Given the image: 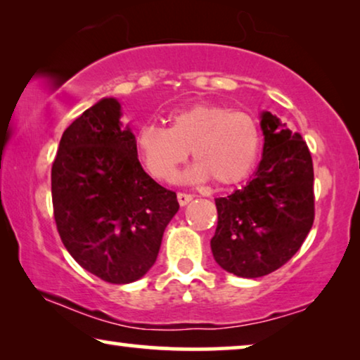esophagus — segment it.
I'll return each instance as SVG.
<instances>
[{
    "instance_id": "obj_1",
    "label": "esophagus",
    "mask_w": 360,
    "mask_h": 360,
    "mask_svg": "<svg viewBox=\"0 0 360 360\" xmlns=\"http://www.w3.org/2000/svg\"><path fill=\"white\" fill-rule=\"evenodd\" d=\"M176 200H179V203L181 206H185V205H188L191 200H193V195L184 193V191H180V193H176Z\"/></svg>"
}]
</instances>
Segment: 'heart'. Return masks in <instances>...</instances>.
<instances>
[{
	"label": "heart",
	"instance_id": "b5f03b06",
	"mask_svg": "<svg viewBox=\"0 0 360 360\" xmlns=\"http://www.w3.org/2000/svg\"><path fill=\"white\" fill-rule=\"evenodd\" d=\"M169 127L144 124L136 131L137 155L157 180L170 181L191 155L196 165L190 176L234 185L252 172L262 146V132L248 111L218 103H195L169 115Z\"/></svg>",
	"mask_w": 360,
	"mask_h": 360
}]
</instances>
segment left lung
Returning a JSON list of instances; mask_svg holds the SVG:
<instances>
[{"instance_id": "left-lung-1", "label": "left lung", "mask_w": 360, "mask_h": 360, "mask_svg": "<svg viewBox=\"0 0 360 360\" xmlns=\"http://www.w3.org/2000/svg\"><path fill=\"white\" fill-rule=\"evenodd\" d=\"M260 126L264 155L254 179L214 200V260L226 272L245 278L264 277L287 264L314 221L313 160L307 142L269 111Z\"/></svg>"}]
</instances>
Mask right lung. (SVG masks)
I'll return each instance as SVG.
<instances>
[{
	"mask_svg": "<svg viewBox=\"0 0 360 360\" xmlns=\"http://www.w3.org/2000/svg\"><path fill=\"white\" fill-rule=\"evenodd\" d=\"M121 106L105 98L63 131L52 164V205L65 249L110 283L141 278L180 205L142 169Z\"/></svg>",
	"mask_w": 360,
	"mask_h": 360,
	"instance_id": "1",
	"label": "right lung"
}]
</instances>
